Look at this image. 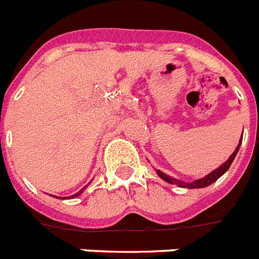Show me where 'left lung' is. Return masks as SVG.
I'll list each match as a JSON object with an SVG mask.
<instances>
[{
  "label": "left lung",
  "instance_id": "obj_1",
  "mask_svg": "<svg viewBox=\"0 0 259 259\" xmlns=\"http://www.w3.org/2000/svg\"><path fill=\"white\" fill-rule=\"evenodd\" d=\"M241 142H242V136H241ZM241 142L240 144L237 145L236 151L232 153V156H230L229 159H228V161H225V163L222 164L220 168H217L215 170H213L211 173H209L208 176L202 177V179H198V180L196 181H192V183H184V181H180V180H176V179H173V177H169L168 175H165V173H163L161 170L156 169V172H157V175H159L163 180H165L166 183L169 184H176V185H179L180 188H189V189H193V188H205L208 187V185H210L211 183H214L215 180H219L220 177L224 175V173L226 172V170L229 169V166L232 165L233 160H234V157H236L237 152H238V149H240V145H241Z\"/></svg>",
  "mask_w": 259,
  "mask_h": 259
}]
</instances>
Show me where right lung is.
<instances>
[{
  "instance_id": "right-lung-1",
  "label": "right lung",
  "mask_w": 259,
  "mask_h": 259,
  "mask_svg": "<svg viewBox=\"0 0 259 259\" xmlns=\"http://www.w3.org/2000/svg\"><path fill=\"white\" fill-rule=\"evenodd\" d=\"M84 188H86V187H84ZM84 188H83V189H80V191H79V192H78V193H75V194H74V196H71V197H72V198H74V197H76V196H79V194H80V193H82V192H83V191H84Z\"/></svg>"
}]
</instances>
